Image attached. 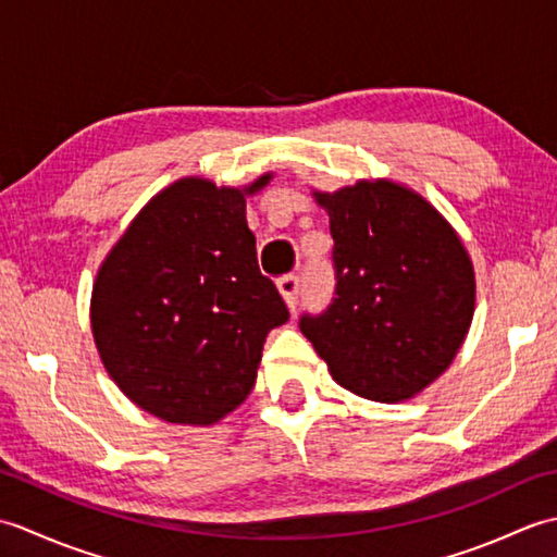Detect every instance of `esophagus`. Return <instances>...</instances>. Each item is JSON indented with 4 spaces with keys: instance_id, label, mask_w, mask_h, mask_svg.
Instances as JSON below:
<instances>
[{
    "instance_id": "obj_1",
    "label": "esophagus",
    "mask_w": 557,
    "mask_h": 557,
    "mask_svg": "<svg viewBox=\"0 0 557 557\" xmlns=\"http://www.w3.org/2000/svg\"><path fill=\"white\" fill-rule=\"evenodd\" d=\"M277 292L282 294V299L289 306V309H297L299 301V277L297 275H285L277 280Z\"/></svg>"
}]
</instances>
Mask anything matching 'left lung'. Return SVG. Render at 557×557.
Masks as SVG:
<instances>
[{
    "label": "left lung",
    "mask_w": 557,
    "mask_h": 557,
    "mask_svg": "<svg viewBox=\"0 0 557 557\" xmlns=\"http://www.w3.org/2000/svg\"><path fill=\"white\" fill-rule=\"evenodd\" d=\"M335 239L337 287L301 333L349 393L405 401L437 381L465 345L474 265L441 212L393 180L313 191Z\"/></svg>",
    "instance_id": "1"
}]
</instances>
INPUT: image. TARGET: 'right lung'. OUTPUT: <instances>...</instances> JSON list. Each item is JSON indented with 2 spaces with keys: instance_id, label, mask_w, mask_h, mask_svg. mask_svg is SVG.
Listing matches in <instances>:
<instances>
[{
  "instance_id": "1",
  "label": "right lung",
  "mask_w": 557,
  "mask_h": 557,
  "mask_svg": "<svg viewBox=\"0 0 557 557\" xmlns=\"http://www.w3.org/2000/svg\"><path fill=\"white\" fill-rule=\"evenodd\" d=\"M272 180H176L152 196L92 282L90 330L104 371L162 421L212 425L253 389L265 337L289 311L260 275L246 196Z\"/></svg>"
}]
</instances>
